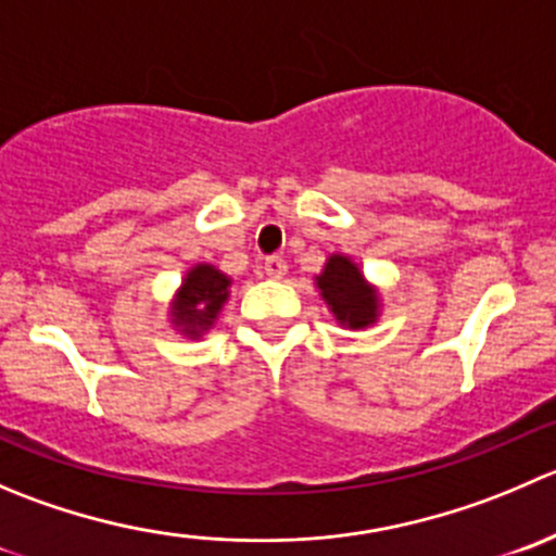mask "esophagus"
<instances>
[{"instance_id": "esophagus-1", "label": "esophagus", "mask_w": 556, "mask_h": 556, "mask_svg": "<svg viewBox=\"0 0 556 556\" xmlns=\"http://www.w3.org/2000/svg\"><path fill=\"white\" fill-rule=\"evenodd\" d=\"M263 271L274 279H282L285 271H288V263H285V257L279 255H268L266 261H263Z\"/></svg>"}]
</instances>
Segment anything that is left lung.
<instances>
[{
    "instance_id": "obj_1",
    "label": "left lung",
    "mask_w": 556,
    "mask_h": 556,
    "mask_svg": "<svg viewBox=\"0 0 556 556\" xmlns=\"http://www.w3.org/2000/svg\"><path fill=\"white\" fill-rule=\"evenodd\" d=\"M317 288H320L323 299L331 306L339 323L350 328H364L375 320L377 299L369 288H366L364 277L358 268L342 255H333L326 263L323 274L317 277Z\"/></svg>"
}]
</instances>
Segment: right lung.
<instances>
[{
	"instance_id": "right-lung-1",
	"label": "right lung",
	"mask_w": 556,
	"mask_h": 556,
	"mask_svg": "<svg viewBox=\"0 0 556 556\" xmlns=\"http://www.w3.org/2000/svg\"><path fill=\"white\" fill-rule=\"evenodd\" d=\"M230 279L219 274L212 266H195L187 274L185 285L179 290V301L174 306V315L185 331L198 333L203 328L212 326L217 312L223 309L225 299H228Z\"/></svg>"
}]
</instances>
